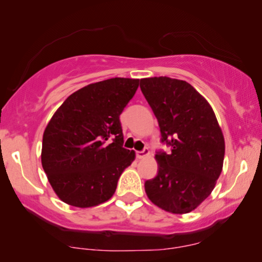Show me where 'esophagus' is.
Wrapping results in <instances>:
<instances>
[{
	"instance_id": "esophagus-1",
	"label": "esophagus",
	"mask_w": 262,
	"mask_h": 262,
	"mask_svg": "<svg viewBox=\"0 0 262 262\" xmlns=\"http://www.w3.org/2000/svg\"><path fill=\"white\" fill-rule=\"evenodd\" d=\"M146 155H149V149L148 148H144L141 151H136V157L137 159H143V157H145Z\"/></svg>"
}]
</instances>
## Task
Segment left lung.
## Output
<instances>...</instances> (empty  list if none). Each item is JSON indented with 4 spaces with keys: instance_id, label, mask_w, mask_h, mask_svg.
Masks as SVG:
<instances>
[{
    "instance_id": "1",
    "label": "left lung",
    "mask_w": 262,
    "mask_h": 262,
    "mask_svg": "<svg viewBox=\"0 0 262 262\" xmlns=\"http://www.w3.org/2000/svg\"><path fill=\"white\" fill-rule=\"evenodd\" d=\"M168 152L155 155L157 175L144 184L151 202L171 213H188L211 194L224 160V137L210 103L186 81L141 80Z\"/></svg>"
}]
</instances>
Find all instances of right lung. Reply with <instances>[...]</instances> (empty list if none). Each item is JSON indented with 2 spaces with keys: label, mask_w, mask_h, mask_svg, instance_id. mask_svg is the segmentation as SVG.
I'll return each mask as SVG.
<instances>
[{
  "label": "right lung",
  "mask_w": 262,
  "mask_h": 262,
  "mask_svg": "<svg viewBox=\"0 0 262 262\" xmlns=\"http://www.w3.org/2000/svg\"><path fill=\"white\" fill-rule=\"evenodd\" d=\"M139 80L114 77L78 89L56 111L42 136L41 164L62 202L76 207L102 204L135 160L123 148L120 114Z\"/></svg>",
  "instance_id": "1"
}]
</instances>
